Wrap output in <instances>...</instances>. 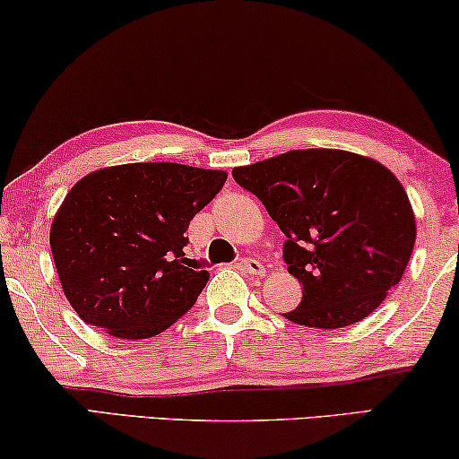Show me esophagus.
Listing matches in <instances>:
<instances>
[{"instance_id": "34e87169", "label": "esophagus", "mask_w": 459, "mask_h": 459, "mask_svg": "<svg viewBox=\"0 0 459 459\" xmlns=\"http://www.w3.org/2000/svg\"><path fill=\"white\" fill-rule=\"evenodd\" d=\"M238 270H243L245 273H251V276H265V268L262 265V262L257 259H249L245 257L238 262Z\"/></svg>"}]
</instances>
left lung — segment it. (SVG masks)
Instances as JSON below:
<instances>
[{
    "mask_svg": "<svg viewBox=\"0 0 459 459\" xmlns=\"http://www.w3.org/2000/svg\"><path fill=\"white\" fill-rule=\"evenodd\" d=\"M286 235L284 262L303 300L284 313L336 330L377 309L404 276L416 222L406 189L381 162L346 150H290L232 169Z\"/></svg>",
    "mask_w": 459,
    "mask_h": 459,
    "instance_id": "left-lung-1",
    "label": "left lung"
}]
</instances>
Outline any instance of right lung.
<instances>
[{
  "mask_svg": "<svg viewBox=\"0 0 459 459\" xmlns=\"http://www.w3.org/2000/svg\"><path fill=\"white\" fill-rule=\"evenodd\" d=\"M224 181V170L177 162H129L82 177L49 235L74 311L121 340L173 325L210 278L189 264L183 232Z\"/></svg>",
  "mask_w": 459,
  "mask_h": 459,
  "instance_id": "right-lung-1",
  "label": "right lung"
}]
</instances>
